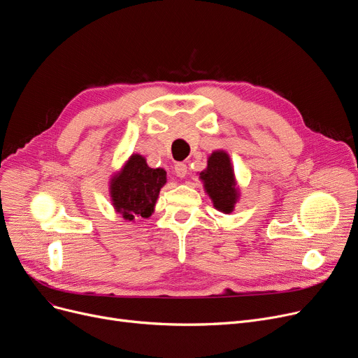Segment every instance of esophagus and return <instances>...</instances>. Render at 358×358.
Masks as SVG:
<instances>
[{
    "mask_svg": "<svg viewBox=\"0 0 358 358\" xmlns=\"http://www.w3.org/2000/svg\"><path fill=\"white\" fill-rule=\"evenodd\" d=\"M174 171H176L177 177L184 178L185 176H187V165H185L184 162H178V164L174 166Z\"/></svg>",
    "mask_w": 358,
    "mask_h": 358,
    "instance_id": "esophagus-1",
    "label": "esophagus"
}]
</instances>
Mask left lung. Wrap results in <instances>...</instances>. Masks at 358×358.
Returning <instances> with one entry per match:
<instances>
[{"label": "left lung", "mask_w": 358, "mask_h": 358, "mask_svg": "<svg viewBox=\"0 0 358 358\" xmlns=\"http://www.w3.org/2000/svg\"><path fill=\"white\" fill-rule=\"evenodd\" d=\"M200 178L213 206L224 213H231L238 200V190L228 153L224 150L213 152L208 159V168L200 173Z\"/></svg>", "instance_id": "obj_1"}]
</instances>
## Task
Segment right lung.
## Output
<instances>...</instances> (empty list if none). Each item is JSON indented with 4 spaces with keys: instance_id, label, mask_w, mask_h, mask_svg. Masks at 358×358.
Returning a JSON list of instances; mask_svg holds the SVG:
<instances>
[{
    "instance_id": "1",
    "label": "right lung",
    "mask_w": 358,
    "mask_h": 358,
    "mask_svg": "<svg viewBox=\"0 0 358 358\" xmlns=\"http://www.w3.org/2000/svg\"><path fill=\"white\" fill-rule=\"evenodd\" d=\"M165 182L166 173L162 168L148 166L142 155L134 153L111 180L113 205L126 221L149 217Z\"/></svg>"
}]
</instances>
